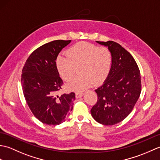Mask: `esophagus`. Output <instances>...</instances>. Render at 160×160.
I'll return each instance as SVG.
<instances>
[{"mask_svg":"<svg viewBox=\"0 0 160 160\" xmlns=\"http://www.w3.org/2000/svg\"><path fill=\"white\" fill-rule=\"evenodd\" d=\"M83 96V93L82 92H76V98H79Z\"/></svg>","mask_w":160,"mask_h":160,"instance_id":"34e87169","label":"esophagus"}]
</instances>
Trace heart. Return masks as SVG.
<instances>
[{
  "instance_id": "heart-1",
  "label": "heart",
  "mask_w": 160,
  "mask_h": 160,
  "mask_svg": "<svg viewBox=\"0 0 160 160\" xmlns=\"http://www.w3.org/2000/svg\"><path fill=\"white\" fill-rule=\"evenodd\" d=\"M66 55L56 60L60 76L64 80L70 81L76 75L77 68L80 73L67 84L69 90L82 91L93 84H100L111 71L113 56L107 47L80 42L67 49Z\"/></svg>"
}]
</instances>
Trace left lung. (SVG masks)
Masks as SVG:
<instances>
[{
  "label": "left lung",
  "mask_w": 160,
  "mask_h": 160,
  "mask_svg": "<svg viewBox=\"0 0 160 160\" xmlns=\"http://www.w3.org/2000/svg\"><path fill=\"white\" fill-rule=\"evenodd\" d=\"M96 42L108 47L113 56V62L102 85L95 90L98 101L91 113L98 123L114 125L131 113L140 97V72L133 57L118 43Z\"/></svg>",
  "instance_id": "1"
}]
</instances>
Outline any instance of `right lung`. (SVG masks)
<instances>
[{
    "instance_id": "add662e5",
    "label": "right lung",
    "mask_w": 160,
    "mask_h": 160,
    "mask_svg": "<svg viewBox=\"0 0 160 160\" xmlns=\"http://www.w3.org/2000/svg\"><path fill=\"white\" fill-rule=\"evenodd\" d=\"M71 40H57L38 47L27 60L22 71L23 94L34 116L43 124L58 125L73 109L75 93H57L63 84L56 59Z\"/></svg>"
}]
</instances>
